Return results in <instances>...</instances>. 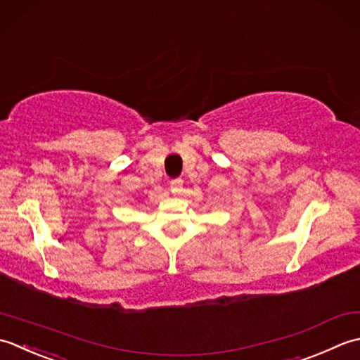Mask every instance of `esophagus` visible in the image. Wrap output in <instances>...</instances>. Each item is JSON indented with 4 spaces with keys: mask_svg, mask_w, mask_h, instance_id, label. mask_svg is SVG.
Returning <instances> with one entry per match:
<instances>
[{
    "mask_svg": "<svg viewBox=\"0 0 360 360\" xmlns=\"http://www.w3.org/2000/svg\"><path fill=\"white\" fill-rule=\"evenodd\" d=\"M181 191H183V180H180V179L172 180V181H171V193L180 194Z\"/></svg>",
    "mask_w": 360,
    "mask_h": 360,
    "instance_id": "esophagus-1",
    "label": "esophagus"
}]
</instances>
